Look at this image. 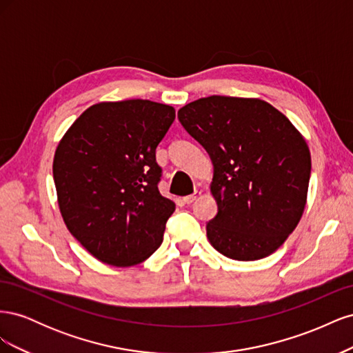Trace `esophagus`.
I'll use <instances>...</instances> for the list:
<instances>
[{
  "label": "esophagus",
  "mask_w": 353,
  "mask_h": 353,
  "mask_svg": "<svg viewBox=\"0 0 353 353\" xmlns=\"http://www.w3.org/2000/svg\"><path fill=\"white\" fill-rule=\"evenodd\" d=\"M200 194H201V191L196 190L193 194H190V196L184 197V203H187V205H191V203H193V201H196V200H197V199L200 197Z\"/></svg>",
  "instance_id": "1"
}]
</instances>
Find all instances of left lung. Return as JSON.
<instances>
[{"label":"left lung","instance_id":"8db88e82","mask_svg":"<svg viewBox=\"0 0 353 353\" xmlns=\"http://www.w3.org/2000/svg\"><path fill=\"white\" fill-rule=\"evenodd\" d=\"M209 153L216 216L210 244L236 261H258L290 236L306 205L311 153L287 117L259 99L210 95L178 110Z\"/></svg>","mask_w":353,"mask_h":353}]
</instances>
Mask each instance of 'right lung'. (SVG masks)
Here are the masks:
<instances>
[{"instance_id": "1", "label": "right lung", "mask_w": 353, "mask_h": 353, "mask_svg": "<svg viewBox=\"0 0 353 353\" xmlns=\"http://www.w3.org/2000/svg\"><path fill=\"white\" fill-rule=\"evenodd\" d=\"M175 109L150 100L99 103L57 145L52 176L68 230L113 266L145 261L163 241L175 203L160 194L156 147Z\"/></svg>"}]
</instances>
